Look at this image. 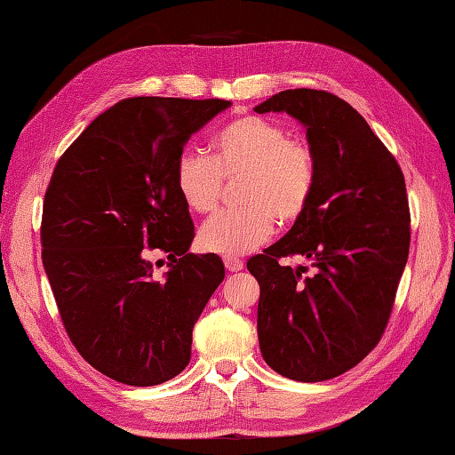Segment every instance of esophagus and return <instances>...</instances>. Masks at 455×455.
I'll use <instances>...</instances> for the list:
<instances>
[{
    "instance_id": "34e87169",
    "label": "esophagus",
    "mask_w": 455,
    "mask_h": 455,
    "mask_svg": "<svg viewBox=\"0 0 455 455\" xmlns=\"http://www.w3.org/2000/svg\"><path fill=\"white\" fill-rule=\"evenodd\" d=\"M224 265H226L229 273H237V271H241V268H243V261H241L239 257H231V255L224 257Z\"/></svg>"
}]
</instances>
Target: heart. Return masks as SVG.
I'll list each match as a JSON object with an SVG mask.
<instances>
[{
  "mask_svg": "<svg viewBox=\"0 0 455 455\" xmlns=\"http://www.w3.org/2000/svg\"><path fill=\"white\" fill-rule=\"evenodd\" d=\"M237 179L241 206L210 218L200 229V245L208 251L251 253L271 237L275 221H299L316 190V151L279 122L241 116L212 139V156L184 151L174 164V187L194 214L214 212L224 180Z\"/></svg>",
  "mask_w": 455,
  "mask_h": 455,
  "instance_id": "heart-1",
  "label": "heart"
}]
</instances>
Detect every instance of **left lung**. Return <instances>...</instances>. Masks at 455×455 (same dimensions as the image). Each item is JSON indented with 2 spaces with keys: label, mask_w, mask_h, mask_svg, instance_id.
<instances>
[{
  "label": "left lung",
  "mask_w": 455,
  "mask_h": 455,
  "mask_svg": "<svg viewBox=\"0 0 455 455\" xmlns=\"http://www.w3.org/2000/svg\"><path fill=\"white\" fill-rule=\"evenodd\" d=\"M286 111L316 151V190L289 234L247 261L261 296L257 333L267 365L318 383L346 373L387 328L411 247L404 176L369 124L323 90H284L255 108ZM299 254L306 267L281 266Z\"/></svg>",
  "instance_id": "1"
}]
</instances>
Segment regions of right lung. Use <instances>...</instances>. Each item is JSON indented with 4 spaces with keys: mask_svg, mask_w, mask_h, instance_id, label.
Returning a JSON list of instances; mask_svg holds the SVG:
<instances>
[{
    "mask_svg": "<svg viewBox=\"0 0 455 455\" xmlns=\"http://www.w3.org/2000/svg\"><path fill=\"white\" fill-rule=\"evenodd\" d=\"M229 106L218 98L122 100L54 166L43 265L74 347L114 381L151 387L179 375L194 323L224 281L218 255L188 253L194 224L174 164L192 133ZM164 260L170 268L159 275Z\"/></svg>",
    "mask_w": 455,
    "mask_h": 455,
    "instance_id": "right-lung-1",
    "label": "right lung"
}]
</instances>
